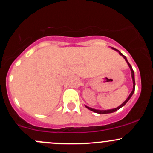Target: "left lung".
Masks as SVG:
<instances>
[{"label":"left lung","mask_w":153,"mask_h":153,"mask_svg":"<svg viewBox=\"0 0 153 153\" xmlns=\"http://www.w3.org/2000/svg\"><path fill=\"white\" fill-rule=\"evenodd\" d=\"M112 49H115V48H113V47H112ZM115 50H117V49H115ZM117 51H118V50H117ZM119 54H120V55H122L123 57H124V58L125 60H126V62H127V64H128V65H129V68H130V69H131V72H132V81H133V89H132V92H131V93H130V95H129V97H128V98H126V101H125L122 104H121V105H120L119 106H118V107L115 108V109H109V110H98V109H92V108H90V107H88V106H86V108H87V109H89V110L92 111V112H96V113H99V114H106V113H112V112H115V111H117V110H118V109H119L120 108H121V107H122L123 106H124L125 104H126V102H127V101H129V98H130L131 97H132V94L134 93V91H135V76H134V71H133V69H132V67H131V65H130V64H129V63L128 62V61H127V60H126V57H125L124 55H123V54H121V52H119Z\"/></svg>","instance_id":"left-lung-1"}]
</instances>
